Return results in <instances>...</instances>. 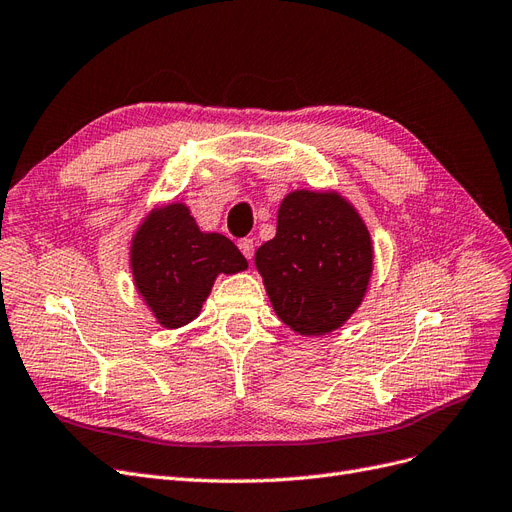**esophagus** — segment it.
<instances>
[{
	"label": "esophagus",
	"mask_w": 512,
	"mask_h": 512,
	"mask_svg": "<svg viewBox=\"0 0 512 512\" xmlns=\"http://www.w3.org/2000/svg\"><path fill=\"white\" fill-rule=\"evenodd\" d=\"M238 246H240L242 255L251 261V259H253V253H255V240H253V238H242V240L238 242Z\"/></svg>",
	"instance_id": "esophagus-1"
}]
</instances>
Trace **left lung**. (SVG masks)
Masks as SVG:
<instances>
[{
    "instance_id": "left-lung-1",
    "label": "left lung",
    "mask_w": 512,
    "mask_h": 512,
    "mask_svg": "<svg viewBox=\"0 0 512 512\" xmlns=\"http://www.w3.org/2000/svg\"><path fill=\"white\" fill-rule=\"evenodd\" d=\"M371 238L337 194L293 192L280 204L276 236L255 266L274 312L301 335L342 327L363 301L371 276Z\"/></svg>"
}]
</instances>
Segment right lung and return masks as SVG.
I'll list each match as a JSON object with an SVG mask.
<instances>
[{
    "mask_svg": "<svg viewBox=\"0 0 512 512\" xmlns=\"http://www.w3.org/2000/svg\"><path fill=\"white\" fill-rule=\"evenodd\" d=\"M132 274L158 323L177 329L194 320L217 274L246 268L238 246L221 234H202L187 206L151 213L132 240Z\"/></svg>",
    "mask_w": 512,
    "mask_h": 512,
    "instance_id": "add662e5",
    "label": "right lung"
}]
</instances>
